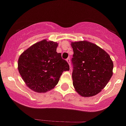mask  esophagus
Returning a JSON list of instances; mask_svg holds the SVG:
<instances>
[{
	"mask_svg": "<svg viewBox=\"0 0 126 126\" xmlns=\"http://www.w3.org/2000/svg\"><path fill=\"white\" fill-rule=\"evenodd\" d=\"M66 61H67V63H68V64H69L70 67V66H71V65H70V58H67V60H66Z\"/></svg>",
	"mask_w": 126,
	"mask_h": 126,
	"instance_id": "obj_1",
	"label": "esophagus"
}]
</instances>
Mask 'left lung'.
Returning <instances> with one entry per match:
<instances>
[{
    "mask_svg": "<svg viewBox=\"0 0 126 126\" xmlns=\"http://www.w3.org/2000/svg\"><path fill=\"white\" fill-rule=\"evenodd\" d=\"M71 45L75 89L81 96L97 95L113 75V63L110 56L97 45L87 41L72 42Z\"/></svg>",
    "mask_w": 126,
    "mask_h": 126,
    "instance_id": "obj_1",
    "label": "left lung"
}]
</instances>
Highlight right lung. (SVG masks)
I'll return each mask as SVG.
<instances>
[{"instance_id": "right-lung-1", "label": "right lung", "mask_w": 126, "mask_h": 126, "mask_svg": "<svg viewBox=\"0 0 126 126\" xmlns=\"http://www.w3.org/2000/svg\"><path fill=\"white\" fill-rule=\"evenodd\" d=\"M56 42L43 40L26 49L19 56L18 68L28 88L37 93H46L58 83L69 65L56 52Z\"/></svg>"}]
</instances>
